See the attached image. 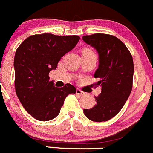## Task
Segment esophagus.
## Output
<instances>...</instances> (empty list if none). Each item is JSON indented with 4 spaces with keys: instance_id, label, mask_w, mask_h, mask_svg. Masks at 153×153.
Listing matches in <instances>:
<instances>
[{
    "instance_id": "obj_1",
    "label": "esophagus",
    "mask_w": 153,
    "mask_h": 153,
    "mask_svg": "<svg viewBox=\"0 0 153 153\" xmlns=\"http://www.w3.org/2000/svg\"><path fill=\"white\" fill-rule=\"evenodd\" d=\"M76 94L77 95H79V96H83V95L85 94V93L83 91H81L80 89H77L76 90Z\"/></svg>"
}]
</instances>
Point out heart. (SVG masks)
Masks as SVG:
<instances>
[{"label":"heart","mask_w":153,"mask_h":153,"mask_svg":"<svg viewBox=\"0 0 153 153\" xmlns=\"http://www.w3.org/2000/svg\"><path fill=\"white\" fill-rule=\"evenodd\" d=\"M84 51H89V50H84Z\"/></svg>","instance_id":"obj_1"}]
</instances>
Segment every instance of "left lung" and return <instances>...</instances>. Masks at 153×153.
I'll return each mask as SVG.
<instances>
[{
	"label": "left lung",
	"mask_w": 153,
	"mask_h": 153,
	"mask_svg": "<svg viewBox=\"0 0 153 153\" xmlns=\"http://www.w3.org/2000/svg\"><path fill=\"white\" fill-rule=\"evenodd\" d=\"M83 40L99 54V66L94 77L102 91L95 96L96 105L84 109V114L94 122H105L116 116L129 97L132 89L134 63L131 54L118 38L105 33L84 36Z\"/></svg>",
	"instance_id": "1"
}]
</instances>
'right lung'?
<instances>
[{
	"label": "right lung",
	"mask_w": 153,
	"mask_h": 153,
	"mask_svg": "<svg viewBox=\"0 0 153 153\" xmlns=\"http://www.w3.org/2000/svg\"><path fill=\"white\" fill-rule=\"evenodd\" d=\"M78 36L51 33L33 35L22 42L14 58L15 88L27 112L39 121H48L59 114L66 96L76 93L70 84L55 87L49 72L60 58L75 48Z\"/></svg>",
	"instance_id": "right-lung-1"
}]
</instances>
